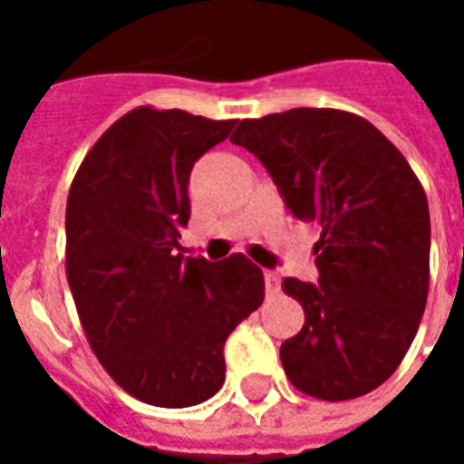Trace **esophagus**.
I'll use <instances>...</instances> for the list:
<instances>
[{"label": "esophagus", "mask_w": 464, "mask_h": 464, "mask_svg": "<svg viewBox=\"0 0 464 464\" xmlns=\"http://www.w3.org/2000/svg\"><path fill=\"white\" fill-rule=\"evenodd\" d=\"M263 281H266V293H268V295L281 291V276H278V273L266 271L263 273Z\"/></svg>", "instance_id": "34e87169"}]
</instances>
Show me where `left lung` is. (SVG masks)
<instances>
[{
  "label": "left lung",
  "instance_id": "1",
  "mask_svg": "<svg viewBox=\"0 0 464 464\" xmlns=\"http://www.w3.org/2000/svg\"><path fill=\"white\" fill-rule=\"evenodd\" d=\"M233 143L256 153L298 221L321 226L318 283L283 278L305 323L281 345L295 388L353 400L398 370L430 285L428 196L405 156L341 109L243 119Z\"/></svg>",
  "mask_w": 464,
  "mask_h": 464
}]
</instances>
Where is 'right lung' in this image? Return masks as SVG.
Instances as JSON below:
<instances>
[{
  "instance_id": "add662e5",
  "label": "right lung",
  "mask_w": 464,
  "mask_h": 464,
  "mask_svg": "<svg viewBox=\"0 0 464 464\" xmlns=\"http://www.w3.org/2000/svg\"><path fill=\"white\" fill-rule=\"evenodd\" d=\"M233 126L139 106L102 133L69 188L66 278L86 341L116 385L156 408L216 395L226 338L263 303V273L243 253H176L193 163Z\"/></svg>"
}]
</instances>
